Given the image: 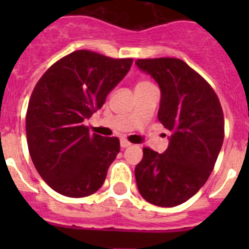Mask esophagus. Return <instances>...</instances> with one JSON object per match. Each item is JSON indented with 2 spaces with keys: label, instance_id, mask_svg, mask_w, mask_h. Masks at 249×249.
Wrapping results in <instances>:
<instances>
[{
  "label": "esophagus",
  "instance_id": "1",
  "mask_svg": "<svg viewBox=\"0 0 249 249\" xmlns=\"http://www.w3.org/2000/svg\"><path fill=\"white\" fill-rule=\"evenodd\" d=\"M130 144H131V143H130L129 141H127V140H125V139H122V140H120V145H122V148H126V147H129Z\"/></svg>",
  "mask_w": 249,
  "mask_h": 249
}]
</instances>
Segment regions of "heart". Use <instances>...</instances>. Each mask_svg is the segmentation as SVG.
<instances>
[{
  "label": "heart",
  "instance_id": "b5f03b06",
  "mask_svg": "<svg viewBox=\"0 0 249 249\" xmlns=\"http://www.w3.org/2000/svg\"><path fill=\"white\" fill-rule=\"evenodd\" d=\"M149 85H152V83L148 82V80H139V82L136 83V87H135V90L143 89V88H147V87H149Z\"/></svg>",
  "mask_w": 249,
  "mask_h": 249
}]
</instances>
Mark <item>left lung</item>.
Wrapping results in <instances>:
<instances>
[{"label": "left lung", "instance_id": "1", "mask_svg": "<svg viewBox=\"0 0 249 249\" xmlns=\"http://www.w3.org/2000/svg\"><path fill=\"white\" fill-rule=\"evenodd\" d=\"M161 90L159 122L171 131L162 154L143 148L135 169L144 200L173 207L194 196L210 177L224 140V114L217 94L196 71L176 57L137 59Z\"/></svg>", "mask_w": 249, "mask_h": 249}]
</instances>
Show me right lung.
Wrapping results in <instances>:
<instances>
[{
	"label": "right lung",
	"instance_id": "obj_1",
	"mask_svg": "<svg viewBox=\"0 0 249 249\" xmlns=\"http://www.w3.org/2000/svg\"><path fill=\"white\" fill-rule=\"evenodd\" d=\"M132 61L76 50L53 64L34 88L26 112L30 157L59 194L89 196L104 184L119 139L90 134L84 122L104 106Z\"/></svg>",
	"mask_w": 249,
	"mask_h": 249
}]
</instances>
